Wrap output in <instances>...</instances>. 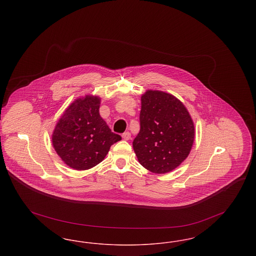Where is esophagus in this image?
<instances>
[{"label": "esophagus", "instance_id": "1", "mask_svg": "<svg viewBox=\"0 0 256 256\" xmlns=\"http://www.w3.org/2000/svg\"><path fill=\"white\" fill-rule=\"evenodd\" d=\"M122 137L124 140H126V141H128V140H130V139L132 138V135H130V134L128 132H126L122 134Z\"/></svg>", "mask_w": 256, "mask_h": 256}]
</instances>
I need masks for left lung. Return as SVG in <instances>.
<instances>
[{"mask_svg":"<svg viewBox=\"0 0 256 256\" xmlns=\"http://www.w3.org/2000/svg\"><path fill=\"white\" fill-rule=\"evenodd\" d=\"M194 138V122L178 98L159 90H146L141 96L140 132L132 145L146 170H174L189 156Z\"/></svg>","mask_w":256,"mask_h":256,"instance_id":"1","label":"left lung"}]
</instances>
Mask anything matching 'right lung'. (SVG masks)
<instances>
[{"label":"right lung","mask_w":256,"mask_h":256,"mask_svg":"<svg viewBox=\"0 0 256 256\" xmlns=\"http://www.w3.org/2000/svg\"><path fill=\"white\" fill-rule=\"evenodd\" d=\"M100 98H76L63 112L52 135L61 160L74 170H84L100 163L110 146L122 137L113 134L100 115Z\"/></svg>","instance_id":"add662e5"}]
</instances>
